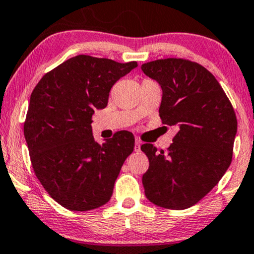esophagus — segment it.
<instances>
[{
  "label": "esophagus",
  "mask_w": 254,
  "mask_h": 254,
  "mask_svg": "<svg viewBox=\"0 0 254 254\" xmlns=\"http://www.w3.org/2000/svg\"><path fill=\"white\" fill-rule=\"evenodd\" d=\"M141 144H142L141 139L136 138V139H135V151H139V150H141Z\"/></svg>",
  "instance_id": "1"
}]
</instances>
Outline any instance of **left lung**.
<instances>
[{
    "label": "left lung",
    "mask_w": 254,
    "mask_h": 254,
    "mask_svg": "<svg viewBox=\"0 0 254 254\" xmlns=\"http://www.w3.org/2000/svg\"><path fill=\"white\" fill-rule=\"evenodd\" d=\"M141 68L162 88V123L178 127L167 153L150 143L141 145L149 159L142 177L145 197L166 209H188L208 194L228 170L237 116L221 84L200 64L166 58Z\"/></svg>",
    "instance_id": "1"
}]
</instances>
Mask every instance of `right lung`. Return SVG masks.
Wrapping results in <instances>:
<instances>
[{
    "label": "right lung",
    "mask_w": 254,
    "mask_h": 254,
    "mask_svg": "<svg viewBox=\"0 0 254 254\" xmlns=\"http://www.w3.org/2000/svg\"><path fill=\"white\" fill-rule=\"evenodd\" d=\"M137 62L78 55L46 72L34 87L24 124L34 173L58 204L71 211L110 200L122 166L135 147L129 131L94 141L92 116Z\"/></svg>",
    "instance_id": "1"
}]
</instances>
